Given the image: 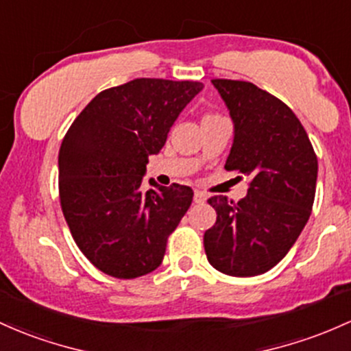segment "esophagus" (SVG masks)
I'll return each mask as SVG.
<instances>
[{"instance_id":"esophagus-1","label":"esophagus","mask_w":351,"mask_h":351,"mask_svg":"<svg viewBox=\"0 0 351 351\" xmlns=\"http://www.w3.org/2000/svg\"><path fill=\"white\" fill-rule=\"evenodd\" d=\"M193 199H195V203H205V202H206V195L203 193V191L196 190Z\"/></svg>"}]
</instances>
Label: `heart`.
<instances>
[{
  "label": "heart",
  "mask_w": 351,
  "mask_h": 351,
  "mask_svg": "<svg viewBox=\"0 0 351 351\" xmlns=\"http://www.w3.org/2000/svg\"><path fill=\"white\" fill-rule=\"evenodd\" d=\"M210 117H215V114H206V117H205V118H210Z\"/></svg>",
  "instance_id": "obj_1"
}]
</instances>
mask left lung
Here are the masks:
<instances>
[{"label": "left lung", "instance_id": "obj_1", "mask_svg": "<svg viewBox=\"0 0 351 351\" xmlns=\"http://www.w3.org/2000/svg\"><path fill=\"white\" fill-rule=\"evenodd\" d=\"M211 83L234 125L225 169L250 176V188L237 203L223 195L208 199L217 223L206 230L203 243L218 271L256 276L275 267L305 228L318 160L303 125L282 99L248 82Z\"/></svg>", "mask_w": 351, "mask_h": 351}]
</instances>
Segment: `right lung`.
<instances>
[{
    "instance_id": "right-lung-1",
    "label": "right lung",
    "mask_w": 351,
    "mask_h": 351,
    "mask_svg": "<svg viewBox=\"0 0 351 351\" xmlns=\"http://www.w3.org/2000/svg\"><path fill=\"white\" fill-rule=\"evenodd\" d=\"M199 82L138 78L108 88L88 103L58 155L60 202L73 240L99 271L121 280L161 265L168 237L193 199L173 183L143 191L149 155L165 146Z\"/></svg>"
}]
</instances>
